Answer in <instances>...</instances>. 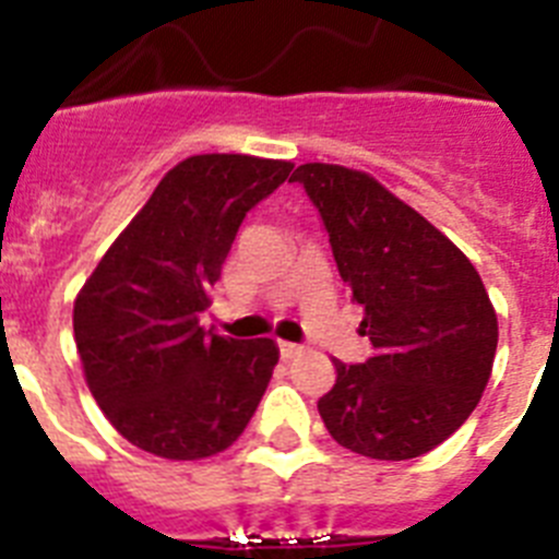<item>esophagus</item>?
Returning <instances> with one entry per match:
<instances>
[{
	"instance_id": "obj_1",
	"label": "esophagus",
	"mask_w": 559,
	"mask_h": 559,
	"mask_svg": "<svg viewBox=\"0 0 559 559\" xmlns=\"http://www.w3.org/2000/svg\"><path fill=\"white\" fill-rule=\"evenodd\" d=\"M276 347H280V355H283V360L299 358V355L305 353L302 344H294V341H276Z\"/></svg>"
}]
</instances>
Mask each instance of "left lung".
<instances>
[{"label": "left lung", "mask_w": 559, "mask_h": 559, "mask_svg": "<svg viewBox=\"0 0 559 559\" xmlns=\"http://www.w3.org/2000/svg\"><path fill=\"white\" fill-rule=\"evenodd\" d=\"M319 206L341 280L364 308L367 364L333 358L319 397L330 437L380 462L423 456L481 400L498 347V316L481 276L453 240L374 176L308 162L290 176Z\"/></svg>", "instance_id": "1"}]
</instances>
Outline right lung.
<instances>
[{"label": "right lung", "instance_id": "add662e5", "mask_svg": "<svg viewBox=\"0 0 559 559\" xmlns=\"http://www.w3.org/2000/svg\"><path fill=\"white\" fill-rule=\"evenodd\" d=\"M290 162L199 153L156 185L75 296L83 378L106 419L140 451L215 456L249 426L280 349L199 324L246 212Z\"/></svg>", "mask_w": 559, "mask_h": 559}]
</instances>
